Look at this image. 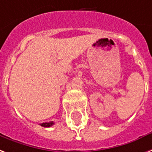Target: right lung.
<instances>
[{"instance_id":"obj_1","label":"right lung","mask_w":152,"mask_h":152,"mask_svg":"<svg viewBox=\"0 0 152 152\" xmlns=\"http://www.w3.org/2000/svg\"><path fill=\"white\" fill-rule=\"evenodd\" d=\"M55 124L53 122H43V123H41L42 126H43V127H50L51 126H53Z\"/></svg>"}]
</instances>
